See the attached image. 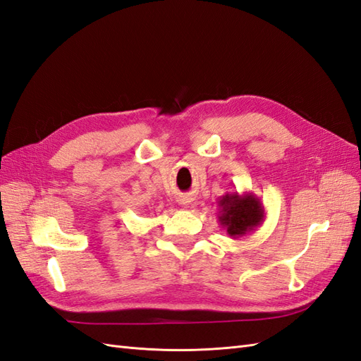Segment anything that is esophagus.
<instances>
[{
	"instance_id": "1",
	"label": "esophagus",
	"mask_w": 361,
	"mask_h": 361,
	"mask_svg": "<svg viewBox=\"0 0 361 361\" xmlns=\"http://www.w3.org/2000/svg\"><path fill=\"white\" fill-rule=\"evenodd\" d=\"M180 204H181L183 207H190V206L193 204V198H190V197H184V198H181V200H180Z\"/></svg>"
}]
</instances>
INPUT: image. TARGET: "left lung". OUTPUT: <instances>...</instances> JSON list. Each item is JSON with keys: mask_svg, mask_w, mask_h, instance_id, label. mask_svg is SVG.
Wrapping results in <instances>:
<instances>
[{"mask_svg": "<svg viewBox=\"0 0 361 361\" xmlns=\"http://www.w3.org/2000/svg\"><path fill=\"white\" fill-rule=\"evenodd\" d=\"M218 221L232 239L252 233L265 219L261 200L252 192H227L218 201Z\"/></svg>", "mask_w": 361, "mask_h": 361, "instance_id": "left-lung-1", "label": "left lung"}]
</instances>
